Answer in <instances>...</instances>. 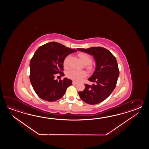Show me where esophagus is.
I'll use <instances>...</instances> for the list:
<instances>
[{
    "label": "esophagus",
    "mask_w": 149,
    "mask_h": 149,
    "mask_svg": "<svg viewBox=\"0 0 149 149\" xmlns=\"http://www.w3.org/2000/svg\"><path fill=\"white\" fill-rule=\"evenodd\" d=\"M77 83V82H76V81H72V84L73 85H76Z\"/></svg>",
    "instance_id": "1"
}]
</instances>
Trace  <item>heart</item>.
Masks as SVG:
<instances>
[{"label":"heart","instance_id":"1","mask_svg":"<svg viewBox=\"0 0 149 149\" xmlns=\"http://www.w3.org/2000/svg\"><path fill=\"white\" fill-rule=\"evenodd\" d=\"M79 58H80L82 63L85 64L86 69L88 71H92L93 67L90 63L91 62V57L87 54L84 53H80L78 54ZM70 56H68L64 58L63 61V67L65 69L69 68V60ZM87 75L85 71H77L74 69H72L69 71L67 73V77L69 79L73 80L76 81H80L82 78H85Z\"/></svg>","mask_w":149,"mask_h":149}]
</instances>
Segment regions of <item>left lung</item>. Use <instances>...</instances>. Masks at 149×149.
Here are the masks:
<instances>
[{
  "instance_id": "obj_1",
  "label": "left lung",
  "mask_w": 149,
  "mask_h": 149,
  "mask_svg": "<svg viewBox=\"0 0 149 149\" xmlns=\"http://www.w3.org/2000/svg\"><path fill=\"white\" fill-rule=\"evenodd\" d=\"M78 50L93 56L96 63L95 71L88 79L94 84H85V89L79 92V96L89 104H98L108 98L116 86L119 75L116 58L110 51L101 47Z\"/></svg>"
}]
</instances>
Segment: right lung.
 <instances>
[{
	"label": "right lung",
	"instance_id": "obj_1",
	"mask_svg": "<svg viewBox=\"0 0 149 149\" xmlns=\"http://www.w3.org/2000/svg\"><path fill=\"white\" fill-rule=\"evenodd\" d=\"M76 51L56 42L44 45L36 51L30 63V80L40 98L54 102L63 97L72 81L67 78L57 81L54 78L57 73L64 76V60Z\"/></svg>",
	"mask_w": 149,
	"mask_h": 149
}]
</instances>
